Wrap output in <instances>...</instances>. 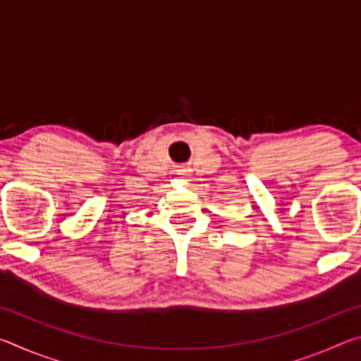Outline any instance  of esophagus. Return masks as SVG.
<instances>
[{
    "mask_svg": "<svg viewBox=\"0 0 361 361\" xmlns=\"http://www.w3.org/2000/svg\"><path fill=\"white\" fill-rule=\"evenodd\" d=\"M178 176L183 181H189V180H191V172H189V170H186V169H181V170H178Z\"/></svg>",
    "mask_w": 361,
    "mask_h": 361,
    "instance_id": "esophagus-1",
    "label": "esophagus"
}]
</instances>
